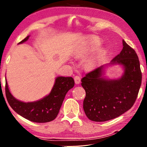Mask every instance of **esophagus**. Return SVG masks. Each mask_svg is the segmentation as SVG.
I'll return each instance as SVG.
<instances>
[{
	"label": "esophagus",
	"instance_id": "1",
	"mask_svg": "<svg viewBox=\"0 0 147 147\" xmlns=\"http://www.w3.org/2000/svg\"><path fill=\"white\" fill-rule=\"evenodd\" d=\"M74 80H75V83L76 84H79L81 83V78L79 76H75L74 77Z\"/></svg>",
	"mask_w": 147,
	"mask_h": 147
}]
</instances>
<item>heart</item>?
<instances>
[{
  "mask_svg": "<svg viewBox=\"0 0 147 147\" xmlns=\"http://www.w3.org/2000/svg\"><path fill=\"white\" fill-rule=\"evenodd\" d=\"M97 44H93V45L90 46H85L83 48H81L80 51H79L78 55H84V54H86L90 52L91 50H92L95 46H96ZM101 59V51H97V52L92 54L90 57L88 61H87V65L88 67H94L98 64Z\"/></svg>",
  "mask_w": 147,
  "mask_h": 147,
  "instance_id": "b5f03b06",
  "label": "heart"
}]
</instances>
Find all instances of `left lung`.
Listing matches in <instances>:
<instances>
[{
  "mask_svg": "<svg viewBox=\"0 0 147 147\" xmlns=\"http://www.w3.org/2000/svg\"><path fill=\"white\" fill-rule=\"evenodd\" d=\"M123 45L122 51L111 63L125 67L121 78L109 80L101 78L104 66H100L81 79L86 92L83 109L93 121H107L119 117L130 110L137 99L142 79L140 61L135 50L124 40Z\"/></svg>",
  "mask_w": 147,
  "mask_h": 147,
  "instance_id": "left-lung-1",
  "label": "left lung"
}]
</instances>
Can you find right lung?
<instances>
[{
  "label": "right lung",
  "instance_id": "obj_1",
  "mask_svg": "<svg viewBox=\"0 0 147 147\" xmlns=\"http://www.w3.org/2000/svg\"><path fill=\"white\" fill-rule=\"evenodd\" d=\"M29 37L27 36L19 44L24 42ZM74 84L75 82L71 77H58L50 94L39 101L32 102L20 101L13 97L7 81L5 92L10 107L18 114L34 123H47L54 120L57 116L66 93L73 88Z\"/></svg>",
  "mask_w": 147,
  "mask_h": 147
}]
</instances>
